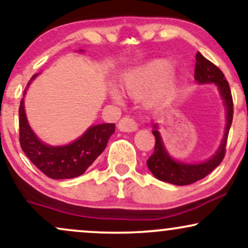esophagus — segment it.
Masks as SVG:
<instances>
[{
	"label": "esophagus",
	"instance_id": "obj_1",
	"mask_svg": "<svg viewBox=\"0 0 248 248\" xmlns=\"http://www.w3.org/2000/svg\"><path fill=\"white\" fill-rule=\"evenodd\" d=\"M118 128L121 132H135L138 129V124L130 116H124L118 124Z\"/></svg>",
	"mask_w": 248,
	"mask_h": 248
}]
</instances>
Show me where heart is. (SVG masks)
<instances>
[{
  "mask_svg": "<svg viewBox=\"0 0 248 248\" xmlns=\"http://www.w3.org/2000/svg\"><path fill=\"white\" fill-rule=\"evenodd\" d=\"M171 73V64L168 61H154L146 66L132 71L124 80V86L130 95L139 96L155 88L156 96L162 98L170 93V81L167 79Z\"/></svg>",
  "mask_w": 248,
  "mask_h": 248,
  "instance_id": "heart-1",
  "label": "heart"
}]
</instances>
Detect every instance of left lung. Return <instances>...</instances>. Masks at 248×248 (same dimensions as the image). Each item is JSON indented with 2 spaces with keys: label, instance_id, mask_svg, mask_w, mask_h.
<instances>
[{
  "label": "left lung",
  "instance_id": "obj_1",
  "mask_svg": "<svg viewBox=\"0 0 248 248\" xmlns=\"http://www.w3.org/2000/svg\"><path fill=\"white\" fill-rule=\"evenodd\" d=\"M195 79L199 84L215 82L217 85L224 99L225 106H226L227 124L225 128L224 139L218 152L212 158L201 164H186L173 161L166 152L160 133L158 130H156L157 126L154 124L155 129L153 130V134L155 136V148H154L153 155L148 158L147 166L156 178L175 184V186H189V184L195 183L209 175L216 167L221 163L225 153H226L227 138H229L230 127H231L233 119V99L229 82L220 69L216 66L213 62L207 61L205 57L202 56L199 52L196 55Z\"/></svg>",
  "mask_w": 248,
  "mask_h": 248
}]
</instances>
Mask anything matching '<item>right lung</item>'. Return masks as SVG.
Returning <instances> with one entry per match:
<instances>
[{
    "instance_id": "right-lung-1",
    "label": "right lung",
    "mask_w": 248,
    "mask_h": 248,
    "mask_svg": "<svg viewBox=\"0 0 248 248\" xmlns=\"http://www.w3.org/2000/svg\"><path fill=\"white\" fill-rule=\"evenodd\" d=\"M18 114L19 144L22 150L44 175L53 179L75 178L82 175L104 152L110 135L115 130L114 124H96L88 128L86 133L73 143L62 147H50L39 141L28 124L23 99L19 105Z\"/></svg>"
}]
</instances>
